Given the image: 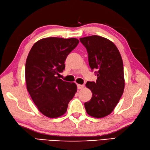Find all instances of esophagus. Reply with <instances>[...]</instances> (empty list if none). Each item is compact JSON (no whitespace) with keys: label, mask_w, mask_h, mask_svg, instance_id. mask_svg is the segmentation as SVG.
I'll return each mask as SVG.
<instances>
[{"label":"esophagus","mask_w":150,"mask_h":150,"mask_svg":"<svg viewBox=\"0 0 150 150\" xmlns=\"http://www.w3.org/2000/svg\"><path fill=\"white\" fill-rule=\"evenodd\" d=\"M84 88V85L83 84H77V88L79 90H80V89H82Z\"/></svg>","instance_id":"esophagus-1"}]
</instances>
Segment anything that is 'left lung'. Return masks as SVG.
Listing matches in <instances>:
<instances>
[{
  "mask_svg": "<svg viewBox=\"0 0 150 150\" xmlns=\"http://www.w3.org/2000/svg\"><path fill=\"white\" fill-rule=\"evenodd\" d=\"M80 41L88 53L91 69L97 70L96 82H87L92 97L84 104L87 113L95 118L110 115L122 96L125 86L123 62L115 44L106 38L91 35Z\"/></svg>",
  "mask_w": 150,
  "mask_h": 150,
  "instance_id": "1",
  "label": "left lung"
}]
</instances>
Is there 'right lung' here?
<instances>
[{"label":"right lung","mask_w":150,"mask_h":150,"mask_svg":"<svg viewBox=\"0 0 150 150\" xmlns=\"http://www.w3.org/2000/svg\"><path fill=\"white\" fill-rule=\"evenodd\" d=\"M79 42L75 38H44L35 43L28 54L25 67L27 90L47 117L63 115L77 92L75 83L64 81L57 75L65 69L67 56Z\"/></svg>","instance_id":"add662e5"}]
</instances>
